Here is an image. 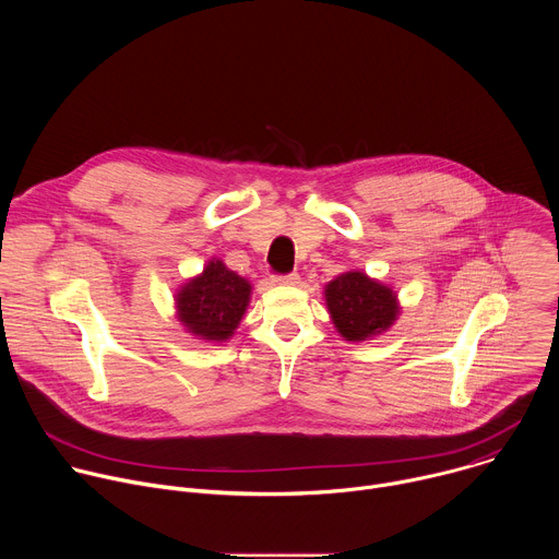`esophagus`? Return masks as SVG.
I'll return each instance as SVG.
<instances>
[{
	"label": "esophagus",
	"mask_w": 559,
	"mask_h": 559,
	"mask_svg": "<svg viewBox=\"0 0 559 559\" xmlns=\"http://www.w3.org/2000/svg\"><path fill=\"white\" fill-rule=\"evenodd\" d=\"M300 281V276L296 274V272H292V274H281V276H272V283H276V285H296Z\"/></svg>",
	"instance_id": "obj_1"
}]
</instances>
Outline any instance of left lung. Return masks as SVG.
Instances as JSON below:
<instances>
[{"instance_id": "obj_1", "label": "left lung", "mask_w": 559, "mask_h": 559, "mask_svg": "<svg viewBox=\"0 0 559 559\" xmlns=\"http://www.w3.org/2000/svg\"><path fill=\"white\" fill-rule=\"evenodd\" d=\"M328 311L345 341L360 343L386 332L401 305L391 287L369 278L365 272H345L325 287Z\"/></svg>"}]
</instances>
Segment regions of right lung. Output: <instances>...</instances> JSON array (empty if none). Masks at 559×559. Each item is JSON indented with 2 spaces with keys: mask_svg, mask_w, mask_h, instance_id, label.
I'll return each mask as SVG.
<instances>
[{
  "mask_svg": "<svg viewBox=\"0 0 559 559\" xmlns=\"http://www.w3.org/2000/svg\"><path fill=\"white\" fill-rule=\"evenodd\" d=\"M252 285L227 270L223 261H210L175 296L177 316L183 328L207 343H225L250 305Z\"/></svg>",
  "mask_w": 559,
  "mask_h": 559,
  "instance_id": "right-lung-1",
  "label": "right lung"
}]
</instances>
